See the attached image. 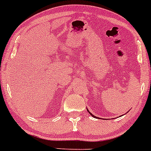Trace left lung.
Instances as JSON below:
<instances>
[{
  "label": "left lung",
  "mask_w": 151,
  "mask_h": 151,
  "mask_svg": "<svg viewBox=\"0 0 151 151\" xmlns=\"http://www.w3.org/2000/svg\"><path fill=\"white\" fill-rule=\"evenodd\" d=\"M87 111H88V113H90V115H91V116H93V118H97V117H96V116H94V115H93V114H92V113H91V112H90V111H88V108H87ZM121 116H120V117H121Z\"/></svg>",
  "instance_id": "obj_1"
}]
</instances>
